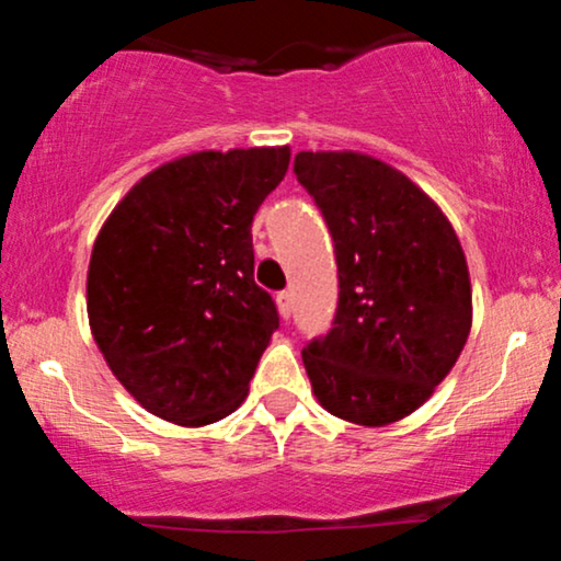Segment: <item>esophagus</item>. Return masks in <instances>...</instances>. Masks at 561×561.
<instances>
[{
	"label": "esophagus",
	"mask_w": 561,
	"mask_h": 561,
	"mask_svg": "<svg viewBox=\"0 0 561 561\" xmlns=\"http://www.w3.org/2000/svg\"><path fill=\"white\" fill-rule=\"evenodd\" d=\"M276 306H279L282 319H290V313H293V293L282 290L279 295H276Z\"/></svg>",
	"instance_id": "1"
}]
</instances>
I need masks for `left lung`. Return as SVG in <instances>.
I'll list each match as a JSON object with an SVG mask.
<instances>
[{
    "mask_svg": "<svg viewBox=\"0 0 561 561\" xmlns=\"http://www.w3.org/2000/svg\"><path fill=\"white\" fill-rule=\"evenodd\" d=\"M298 183L322 210L337 309L304 365L324 410L389 426L453 370L471 330V282L450 220L410 178L354 151H300Z\"/></svg>",
    "mask_w": 561,
    "mask_h": 561,
    "instance_id": "8db88e82",
    "label": "left lung"
}]
</instances>
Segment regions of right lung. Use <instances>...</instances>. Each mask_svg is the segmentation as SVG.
<instances>
[{
	"label": "right lung",
	"mask_w": 561,
	"mask_h": 561,
	"mask_svg": "<svg viewBox=\"0 0 561 561\" xmlns=\"http://www.w3.org/2000/svg\"><path fill=\"white\" fill-rule=\"evenodd\" d=\"M290 149L199 151L135 183L95 239L88 313L111 373L153 415L207 426L248 397L279 313L252 218Z\"/></svg>",
	"instance_id": "add662e5"
}]
</instances>
